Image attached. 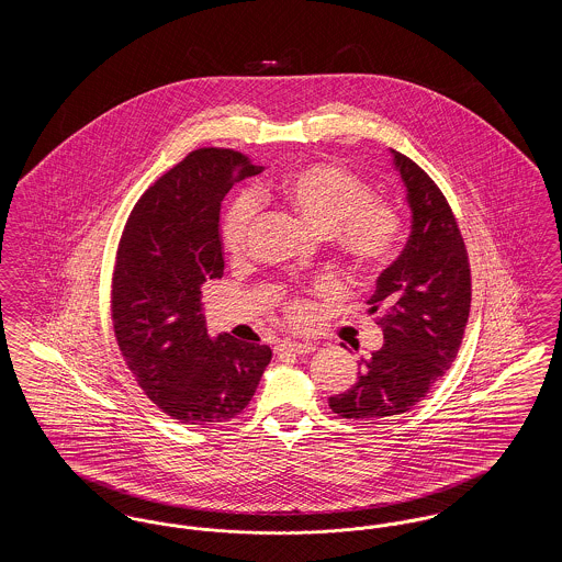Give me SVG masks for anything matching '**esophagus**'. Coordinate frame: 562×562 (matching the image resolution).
<instances>
[{
	"mask_svg": "<svg viewBox=\"0 0 562 562\" xmlns=\"http://www.w3.org/2000/svg\"><path fill=\"white\" fill-rule=\"evenodd\" d=\"M280 353H310L314 351V344H307V341H282L278 346Z\"/></svg>",
	"mask_w": 562,
	"mask_h": 562,
	"instance_id": "1",
	"label": "esophagus"
}]
</instances>
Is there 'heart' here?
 I'll list each match as a JSON object with an SVG mask.
<instances>
[{"mask_svg": "<svg viewBox=\"0 0 562 562\" xmlns=\"http://www.w3.org/2000/svg\"><path fill=\"white\" fill-rule=\"evenodd\" d=\"M257 195L278 200L318 234H330L353 268H381L398 248V211L390 202L373 198L371 186L344 168L303 166L286 172L276 186L257 189ZM252 216L255 202L248 195L232 202L221 225V240L227 252H240ZM291 314L301 318L305 305L293 303Z\"/></svg>", "mask_w": 562, "mask_h": 562, "instance_id": "1", "label": "heart"}]
</instances>
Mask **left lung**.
<instances>
[{
	"instance_id": "left-lung-1",
	"label": "left lung",
	"mask_w": 562,
	"mask_h": 562,
	"mask_svg": "<svg viewBox=\"0 0 562 562\" xmlns=\"http://www.w3.org/2000/svg\"><path fill=\"white\" fill-rule=\"evenodd\" d=\"M390 151L406 189L411 234L367 301L383 346L360 360L348 392L328 398L333 413L356 422L396 417L428 394L453 364L472 301L468 250L447 198L415 161Z\"/></svg>"
}]
</instances>
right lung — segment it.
Listing matches in <instances>:
<instances>
[{
  "label": "right lung",
  "mask_w": 562,
  "mask_h": 562,
  "mask_svg": "<svg viewBox=\"0 0 562 562\" xmlns=\"http://www.w3.org/2000/svg\"><path fill=\"white\" fill-rule=\"evenodd\" d=\"M261 170L234 149H195L140 195L120 240L111 284L117 346L147 398L181 424L236 417L271 360L268 346L211 337L200 303V286L225 266L221 202Z\"/></svg>",
  "instance_id": "1"
}]
</instances>
